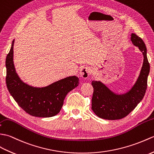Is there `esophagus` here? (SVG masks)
<instances>
[{"instance_id":"esophagus-1","label":"esophagus","mask_w":154,"mask_h":154,"mask_svg":"<svg viewBox=\"0 0 154 154\" xmlns=\"http://www.w3.org/2000/svg\"><path fill=\"white\" fill-rule=\"evenodd\" d=\"M91 72V68L88 66H82L80 68V76L84 78V79H86L88 76L90 75Z\"/></svg>"}]
</instances>
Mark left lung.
<instances>
[{
	"label": "left lung",
	"mask_w": 154,
	"mask_h": 154,
	"mask_svg": "<svg viewBox=\"0 0 154 154\" xmlns=\"http://www.w3.org/2000/svg\"><path fill=\"white\" fill-rule=\"evenodd\" d=\"M131 41L144 55V63L137 81L127 93L116 95L101 82L92 81L94 88L91 109L97 117L107 120H117L126 117L142 101L147 89L149 63L147 58V49L143 40L132 33Z\"/></svg>",
	"instance_id": "1"
}]
</instances>
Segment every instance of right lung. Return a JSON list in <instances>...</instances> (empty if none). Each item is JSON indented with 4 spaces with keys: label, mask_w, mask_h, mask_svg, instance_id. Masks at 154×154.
<instances>
[{
    "label": "right lung",
    "mask_w": 154,
    "mask_h": 154,
    "mask_svg": "<svg viewBox=\"0 0 154 154\" xmlns=\"http://www.w3.org/2000/svg\"><path fill=\"white\" fill-rule=\"evenodd\" d=\"M13 40L6 59V83L16 103L27 113L37 117H51L62 108L68 92L79 84L76 76H69L45 88H33L23 83L17 74L13 62Z\"/></svg>",
    "instance_id": "1"
}]
</instances>
